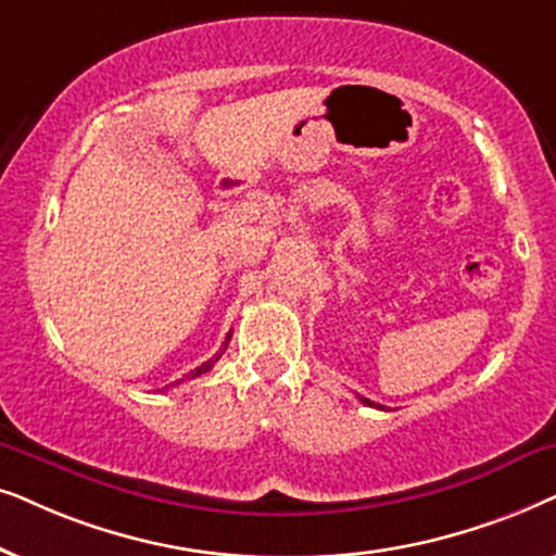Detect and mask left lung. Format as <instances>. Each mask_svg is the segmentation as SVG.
Returning <instances> with one entry per match:
<instances>
[{"mask_svg":"<svg viewBox=\"0 0 556 556\" xmlns=\"http://www.w3.org/2000/svg\"><path fill=\"white\" fill-rule=\"evenodd\" d=\"M358 399H361V402H364V404H368V406H379V404H374L371 399H364V396H358ZM381 409H383V406H381Z\"/></svg>","mask_w":556,"mask_h":556,"instance_id":"8db88e82","label":"left lung"}]
</instances>
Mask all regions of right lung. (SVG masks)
<instances>
[{
    "instance_id": "obj_1",
    "label": "right lung",
    "mask_w": 556,
    "mask_h": 556,
    "mask_svg": "<svg viewBox=\"0 0 556 556\" xmlns=\"http://www.w3.org/2000/svg\"><path fill=\"white\" fill-rule=\"evenodd\" d=\"M228 340H231V332H228V336H226V340H224V351H226ZM224 351H220V353H224ZM220 353L216 355V358L205 361V364H201V366H198V368H195V371H190V376H188V379H195V376H203V374H208V371H211V368H213V364H216V361L220 358ZM177 383H180V381H177Z\"/></svg>"
}]
</instances>
